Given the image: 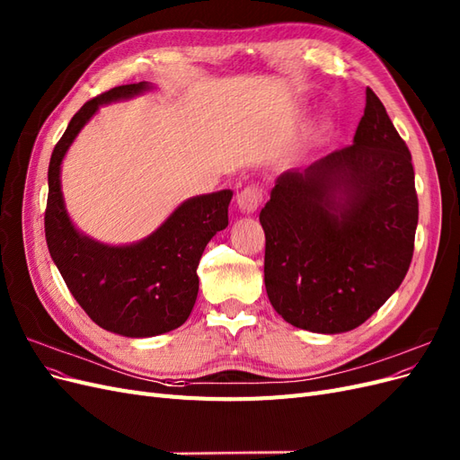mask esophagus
I'll return each instance as SVG.
<instances>
[{"label":"esophagus","mask_w":460,"mask_h":460,"mask_svg":"<svg viewBox=\"0 0 460 460\" xmlns=\"http://www.w3.org/2000/svg\"><path fill=\"white\" fill-rule=\"evenodd\" d=\"M264 201V190L259 184H249L238 193V207L243 213H255Z\"/></svg>","instance_id":"obj_1"}]
</instances>
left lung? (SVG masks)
<instances>
[{
  "label": "left lung",
  "mask_w": 460,
  "mask_h": 460,
  "mask_svg": "<svg viewBox=\"0 0 460 460\" xmlns=\"http://www.w3.org/2000/svg\"><path fill=\"white\" fill-rule=\"evenodd\" d=\"M259 220L264 286L286 323L340 333L382 307L411 267L419 198L378 95L367 88L353 146L278 176Z\"/></svg>",
  "instance_id": "left-lung-1"
}]
</instances>
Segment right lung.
<instances>
[{
	"label": "right lung",
	"instance_id": "add662e5",
	"mask_svg": "<svg viewBox=\"0 0 460 460\" xmlns=\"http://www.w3.org/2000/svg\"><path fill=\"white\" fill-rule=\"evenodd\" d=\"M146 82L92 97L55 144L48 171L46 242L66 288L97 326L127 338H149L182 326L196 305L198 267L208 240L228 226L230 190L188 199L140 243L109 247L80 235L66 217L61 161L97 107L132 97Z\"/></svg>",
	"mask_w": 460,
	"mask_h": 460
}]
</instances>
